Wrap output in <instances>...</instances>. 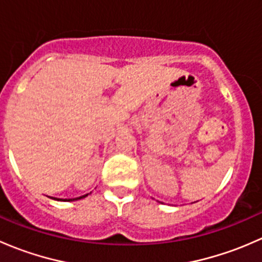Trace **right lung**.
<instances>
[{
    "label": "right lung",
    "mask_w": 262,
    "mask_h": 262,
    "mask_svg": "<svg viewBox=\"0 0 262 262\" xmlns=\"http://www.w3.org/2000/svg\"><path fill=\"white\" fill-rule=\"evenodd\" d=\"M87 195H89V194H86V195H82V196H80V198H75V199H64V202H73V200H78V199H82V198H86Z\"/></svg>",
    "instance_id": "add662e5"
}]
</instances>
